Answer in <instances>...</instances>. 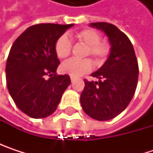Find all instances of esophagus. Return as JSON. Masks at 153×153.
I'll use <instances>...</instances> for the list:
<instances>
[{"mask_svg":"<svg viewBox=\"0 0 153 153\" xmlns=\"http://www.w3.org/2000/svg\"><path fill=\"white\" fill-rule=\"evenodd\" d=\"M75 79H76V78H75V77L71 76V81H72V82H74V81Z\"/></svg>","mask_w":153,"mask_h":153,"instance_id":"1","label":"esophagus"}]
</instances>
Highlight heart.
I'll use <instances>...</instances> for the list:
<instances>
[{
	"label": "heart",
	"mask_w": 153,
	"mask_h": 153,
	"mask_svg": "<svg viewBox=\"0 0 153 153\" xmlns=\"http://www.w3.org/2000/svg\"><path fill=\"white\" fill-rule=\"evenodd\" d=\"M78 42L88 46L86 56L94 57L97 65L103 64L110 54L111 47L105 42H101L99 33L93 29H84L75 34ZM55 50L59 58H66L70 56L72 50V42L66 35H62L56 42ZM93 63L91 59L85 58L79 60L75 58L64 62L61 65V71L71 76L79 77L91 71Z\"/></svg>",
	"instance_id": "obj_1"
}]
</instances>
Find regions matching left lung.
<instances>
[{
  "instance_id": "1",
  "label": "left lung",
  "mask_w": 153,
  "mask_h": 153,
  "mask_svg": "<svg viewBox=\"0 0 153 153\" xmlns=\"http://www.w3.org/2000/svg\"><path fill=\"white\" fill-rule=\"evenodd\" d=\"M89 26L106 34L111 51L105 63L91 74L98 80L84 79L80 104L89 117L109 120L127 108L135 94L139 73L137 59L130 40L115 25L98 22Z\"/></svg>"
}]
</instances>
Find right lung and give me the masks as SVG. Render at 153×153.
<instances>
[{"mask_svg":"<svg viewBox=\"0 0 153 153\" xmlns=\"http://www.w3.org/2000/svg\"><path fill=\"white\" fill-rule=\"evenodd\" d=\"M70 25L39 24L28 27L14 42L6 64L9 92L24 113L33 119L51 115L71 83L67 74H56L55 45ZM49 75L48 79H46Z\"/></svg>","mask_w":153,"mask_h":153,"instance_id":"add662e5","label":"right lung"}]
</instances>
